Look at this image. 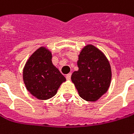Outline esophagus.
<instances>
[{"label":"esophagus","instance_id":"1","mask_svg":"<svg viewBox=\"0 0 134 134\" xmlns=\"http://www.w3.org/2000/svg\"><path fill=\"white\" fill-rule=\"evenodd\" d=\"M66 78H67V79H70V78H71V73L67 74L66 75Z\"/></svg>","mask_w":134,"mask_h":134}]
</instances>
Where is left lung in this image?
<instances>
[{
  "instance_id": "8db88e82",
  "label": "left lung",
  "mask_w": 134,
  "mask_h": 134,
  "mask_svg": "<svg viewBox=\"0 0 134 134\" xmlns=\"http://www.w3.org/2000/svg\"><path fill=\"white\" fill-rule=\"evenodd\" d=\"M79 70L73 72L71 79L79 96L87 101H96L108 90L111 67L106 56L92 45L85 47L79 56Z\"/></svg>"
}]
</instances>
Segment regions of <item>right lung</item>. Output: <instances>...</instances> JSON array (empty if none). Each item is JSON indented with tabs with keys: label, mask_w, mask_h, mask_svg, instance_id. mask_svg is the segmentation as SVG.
<instances>
[{
	"label": "right lung",
	"mask_w": 134,
	"mask_h": 134,
	"mask_svg": "<svg viewBox=\"0 0 134 134\" xmlns=\"http://www.w3.org/2000/svg\"><path fill=\"white\" fill-rule=\"evenodd\" d=\"M23 79L27 91L40 100L55 96L66 80L52 64L51 52L44 47L38 49L28 59L23 70Z\"/></svg>",
	"instance_id": "1"
}]
</instances>
